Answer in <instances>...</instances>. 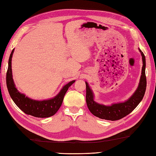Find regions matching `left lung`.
<instances>
[{"instance_id": "1", "label": "left lung", "mask_w": 156, "mask_h": 156, "mask_svg": "<svg viewBox=\"0 0 156 156\" xmlns=\"http://www.w3.org/2000/svg\"><path fill=\"white\" fill-rule=\"evenodd\" d=\"M142 57V75L140 80L139 86L135 93L133 94L127 101L121 103L113 104L112 106H105L100 105L94 100V95L89 88L87 83H86V102L90 112L96 117L107 120H118L125 117L133 112L134 109L138 106L144 96L147 87V78L145 74V67L146 61L145 56L140 49H139Z\"/></svg>"}]
</instances>
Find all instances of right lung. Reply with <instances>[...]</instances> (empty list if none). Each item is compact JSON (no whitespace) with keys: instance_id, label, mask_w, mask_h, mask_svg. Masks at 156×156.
Wrapping results in <instances>:
<instances>
[{"instance_id":"1","label":"right lung","mask_w":156,"mask_h":156,"mask_svg":"<svg viewBox=\"0 0 156 156\" xmlns=\"http://www.w3.org/2000/svg\"><path fill=\"white\" fill-rule=\"evenodd\" d=\"M14 50L10 54L8 69L6 74V83L7 89H8L10 96L17 105L18 107L25 113L26 114L31 115L36 118H48L54 115L58 110L60 109L62 103L63 98L68 90V89L72 84L74 83L75 80L69 82L68 84L64 86L60 93L54 98L43 100V101H37V100H31L26 97L24 94H20L16 88L15 84L12 78V58Z\"/></svg>"}]
</instances>
